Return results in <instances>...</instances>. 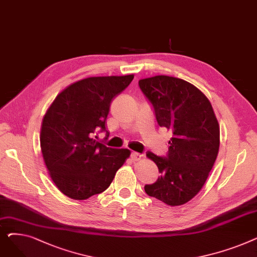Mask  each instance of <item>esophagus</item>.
Masks as SVG:
<instances>
[{"label":"esophagus","instance_id":"1","mask_svg":"<svg viewBox=\"0 0 257 257\" xmlns=\"http://www.w3.org/2000/svg\"><path fill=\"white\" fill-rule=\"evenodd\" d=\"M142 158V155L140 154V153H138V152H132L131 153V159L132 160H140Z\"/></svg>","mask_w":257,"mask_h":257}]
</instances>
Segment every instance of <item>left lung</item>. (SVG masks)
I'll use <instances>...</instances> for the list:
<instances>
[{
	"instance_id": "1",
	"label": "left lung",
	"mask_w": 257,
	"mask_h": 257,
	"mask_svg": "<svg viewBox=\"0 0 257 257\" xmlns=\"http://www.w3.org/2000/svg\"><path fill=\"white\" fill-rule=\"evenodd\" d=\"M139 85L158 125L172 132L167 157L147 153L161 175L145 192L170 206L185 204L203 187L217 159L219 121L205 94L187 81L161 75L142 79Z\"/></svg>"
}]
</instances>
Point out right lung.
Listing matches in <instances>:
<instances>
[{
    "label": "right lung",
    "mask_w": 257,
    "mask_h": 257,
    "mask_svg": "<svg viewBox=\"0 0 257 257\" xmlns=\"http://www.w3.org/2000/svg\"><path fill=\"white\" fill-rule=\"evenodd\" d=\"M133 78L107 76L77 81L64 88L47 110L40 148L51 179L69 198L85 200L104 192L130 156V150L106 147L93 137L98 131L109 136L105 121L110 104Z\"/></svg>",
    "instance_id": "obj_1"
}]
</instances>
